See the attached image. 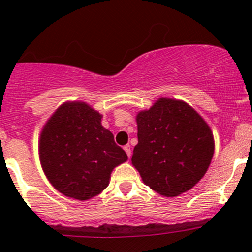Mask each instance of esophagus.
<instances>
[{
  "label": "esophagus",
  "instance_id": "obj_1",
  "mask_svg": "<svg viewBox=\"0 0 252 252\" xmlns=\"http://www.w3.org/2000/svg\"><path fill=\"white\" fill-rule=\"evenodd\" d=\"M123 149H124V152L126 153V155H128V158H130V156H131V149H130L129 144H126V146H124Z\"/></svg>",
  "mask_w": 252,
  "mask_h": 252
}]
</instances>
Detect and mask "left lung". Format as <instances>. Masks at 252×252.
<instances>
[{"label":"left lung","mask_w":252,"mask_h":252,"mask_svg":"<svg viewBox=\"0 0 252 252\" xmlns=\"http://www.w3.org/2000/svg\"><path fill=\"white\" fill-rule=\"evenodd\" d=\"M138 143L131 163L147 186L164 196L194 187L209 169L215 140L209 124L192 106L158 98L136 116Z\"/></svg>","instance_id":"obj_1"}]
</instances>
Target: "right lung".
Instances as JSON below:
<instances>
[{
  "label": "right lung",
  "mask_w": 252,
  "mask_h": 252,
  "mask_svg": "<svg viewBox=\"0 0 252 252\" xmlns=\"http://www.w3.org/2000/svg\"><path fill=\"white\" fill-rule=\"evenodd\" d=\"M102 115L85 102H66L48 118L39 140L42 170L52 186L84 201L108 187L115 167L128 160Z\"/></svg>",
  "instance_id": "obj_1"
}]
</instances>
